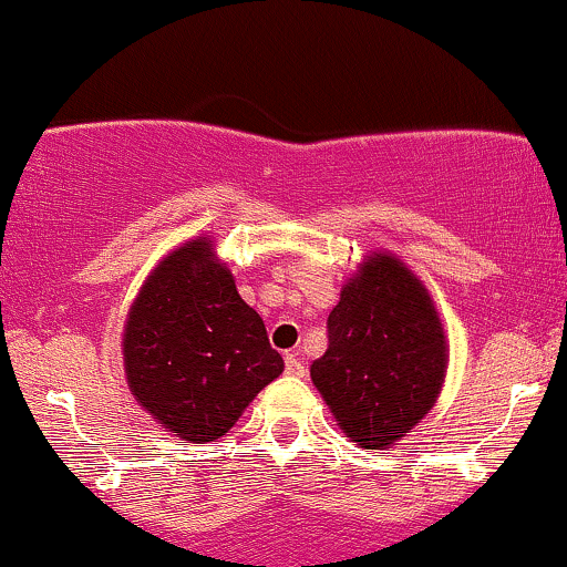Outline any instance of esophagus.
Returning a JSON list of instances; mask_svg holds the SVG:
<instances>
[{
  "mask_svg": "<svg viewBox=\"0 0 567 567\" xmlns=\"http://www.w3.org/2000/svg\"><path fill=\"white\" fill-rule=\"evenodd\" d=\"M285 372L292 374V378H303L306 367L301 364V359H298V353H288V357H285Z\"/></svg>",
  "mask_w": 567,
  "mask_h": 567,
  "instance_id": "1",
  "label": "esophagus"
}]
</instances>
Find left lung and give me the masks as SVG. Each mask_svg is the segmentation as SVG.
I'll return each instance as SVG.
<instances>
[{"label": "left lung", "instance_id": "1", "mask_svg": "<svg viewBox=\"0 0 567 567\" xmlns=\"http://www.w3.org/2000/svg\"><path fill=\"white\" fill-rule=\"evenodd\" d=\"M311 380L361 449H393L431 412L449 367L439 309L399 256L374 250L340 288Z\"/></svg>", "mask_w": 567, "mask_h": 567}]
</instances>
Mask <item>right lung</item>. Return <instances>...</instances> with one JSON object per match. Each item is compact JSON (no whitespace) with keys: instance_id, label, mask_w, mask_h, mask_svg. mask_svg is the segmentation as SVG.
I'll use <instances>...</instances> for the list:
<instances>
[{"instance_id":"obj_1","label":"right lung","mask_w":567,"mask_h":567,"mask_svg":"<svg viewBox=\"0 0 567 567\" xmlns=\"http://www.w3.org/2000/svg\"><path fill=\"white\" fill-rule=\"evenodd\" d=\"M121 340L136 404L184 443L227 433L285 370L210 235L161 258L128 306Z\"/></svg>"}]
</instances>
